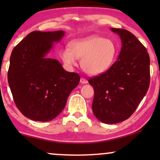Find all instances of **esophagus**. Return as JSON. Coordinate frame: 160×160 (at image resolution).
<instances>
[{
	"instance_id": "1",
	"label": "esophagus",
	"mask_w": 160,
	"mask_h": 160,
	"mask_svg": "<svg viewBox=\"0 0 160 160\" xmlns=\"http://www.w3.org/2000/svg\"><path fill=\"white\" fill-rule=\"evenodd\" d=\"M80 82H81L82 84H86L88 82V81H87V80H86V79L80 78Z\"/></svg>"
}]
</instances>
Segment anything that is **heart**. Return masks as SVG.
Segmentation results:
<instances>
[{"instance_id":"heart-1","label":"heart","mask_w":160,"mask_h":160,"mask_svg":"<svg viewBox=\"0 0 160 160\" xmlns=\"http://www.w3.org/2000/svg\"><path fill=\"white\" fill-rule=\"evenodd\" d=\"M117 54L115 43L97 35L72 40L69 49L60 51V58L70 68L78 65L81 58V68L87 74L97 76L104 74L111 67Z\"/></svg>"}]
</instances>
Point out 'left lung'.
<instances>
[{
  "label": "left lung",
  "instance_id": "left-lung-1",
  "mask_svg": "<svg viewBox=\"0 0 160 160\" xmlns=\"http://www.w3.org/2000/svg\"><path fill=\"white\" fill-rule=\"evenodd\" d=\"M111 30L120 37L122 43L117 61L104 74L89 80L95 92L93 113L106 124L127 120L150 85V57L146 48L128 31Z\"/></svg>",
  "mask_w": 160,
  "mask_h": 160
}]
</instances>
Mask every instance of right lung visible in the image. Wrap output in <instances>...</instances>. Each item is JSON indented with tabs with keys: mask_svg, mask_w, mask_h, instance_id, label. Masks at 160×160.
I'll return each instance as SVG.
<instances>
[{
	"mask_svg": "<svg viewBox=\"0 0 160 160\" xmlns=\"http://www.w3.org/2000/svg\"><path fill=\"white\" fill-rule=\"evenodd\" d=\"M65 33L34 31L11 53L9 86L17 108L30 120H53L80 82L78 74L66 71L58 60L47 57L54 43H58Z\"/></svg>",
	"mask_w": 160,
	"mask_h": 160,
	"instance_id": "obj_1",
	"label": "right lung"
}]
</instances>
